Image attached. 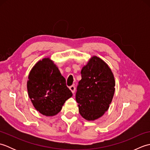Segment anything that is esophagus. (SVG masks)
<instances>
[{
    "mask_svg": "<svg viewBox=\"0 0 150 150\" xmlns=\"http://www.w3.org/2000/svg\"><path fill=\"white\" fill-rule=\"evenodd\" d=\"M69 90L71 91V92L73 93H75V87L74 86H71L69 87Z\"/></svg>",
    "mask_w": 150,
    "mask_h": 150,
    "instance_id": "34e87169",
    "label": "esophagus"
}]
</instances>
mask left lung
<instances>
[{
  "label": "left lung",
  "mask_w": 150,
  "mask_h": 150,
  "mask_svg": "<svg viewBox=\"0 0 150 150\" xmlns=\"http://www.w3.org/2000/svg\"><path fill=\"white\" fill-rule=\"evenodd\" d=\"M76 100L84 119L93 121L108 111L115 93V81L110 68L97 56L90 59L81 70Z\"/></svg>",
  "instance_id": "8db88e82"
}]
</instances>
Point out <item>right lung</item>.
Returning <instances> with one entry per match:
<instances>
[{
	"label": "right lung",
	"instance_id": "add662e5",
	"mask_svg": "<svg viewBox=\"0 0 150 150\" xmlns=\"http://www.w3.org/2000/svg\"><path fill=\"white\" fill-rule=\"evenodd\" d=\"M27 90L34 108L47 117L59 113L73 95L66 86L65 78L50 57L40 60L31 69Z\"/></svg>",
	"mask_w": 150,
	"mask_h": 150
}]
</instances>
